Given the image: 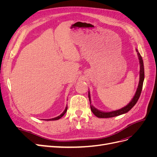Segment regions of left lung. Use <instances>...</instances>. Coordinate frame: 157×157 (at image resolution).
<instances>
[{
	"instance_id": "obj_1",
	"label": "left lung",
	"mask_w": 157,
	"mask_h": 157,
	"mask_svg": "<svg viewBox=\"0 0 157 157\" xmlns=\"http://www.w3.org/2000/svg\"><path fill=\"white\" fill-rule=\"evenodd\" d=\"M137 56H138V59L140 61V81H139V84L138 86H137V90L136 92V94L134 95V96L133 97L132 99L130 101V102L125 107H122L120 109H118V110L116 111H113L110 112H104L99 111L98 109H97L96 107H94L92 104H91V98H90V92L88 91V98H89V100L90 103V108H91V111L92 113L98 118H111V117H117L118 115H122V114H124L128 113L130 109L134 107L137 101H138V99L140 98V96L141 95V92L142 90V87H143V83H144V61L143 59H142V57L141 56L140 52L137 50V49H136Z\"/></svg>"
}]
</instances>
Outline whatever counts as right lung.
<instances>
[{"instance_id": "obj_1", "label": "right lung", "mask_w": 157, "mask_h": 157, "mask_svg": "<svg viewBox=\"0 0 157 157\" xmlns=\"http://www.w3.org/2000/svg\"><path fill=\"white\" fill-rule=\"evenodd\" d=\"M67 106H66V107H65V109L64 111H63L62 113H61L59 116H58V117H56L53 118H50V119H46V121H56V120H58V119H59V118H61V117H62L65 115V113L67 112Z\"/></svg>"}]
</instances>
